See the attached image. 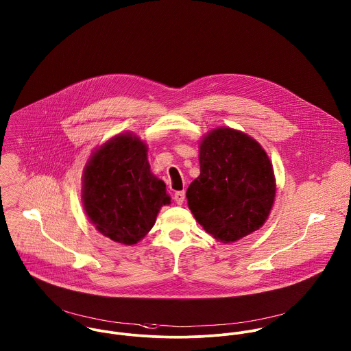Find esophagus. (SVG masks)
I'll use <instances>...</instances> for the list:
<instances>
[{
  "mask_svg": "<svg viewBox=\"0 0 351 351\" xmlns=\"http://www.w3.org/2000/svg\"><path fill=\"white\" fill-rule=\"evenodd\" d=\"M173 199H175V202H176L178 205H182V204L184 202V199H186V193H184V191H178V193H175Z\"/></svg>",
  "mask_w": 351,
  "mask_h": 351,
  "instance_id": "34e87169",
  "label": "esophagus"
}]
</instances>
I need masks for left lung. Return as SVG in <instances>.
I'll use <instances>...</instances> for the list:
<instances>
[{"instance_id": "8db88e82", "label": "left lung", "mask_w": 351, "mask_h": 351, "mask_svg": "<svg viewBox=\"0 0 351 351\" xmlns=\"http://www.w3.org/2000/svg\"><path fill=\"white\" fill-rule=\"evenodd\" d=\"M199 149L201 175L186 194L195 219L222 243L258 230L276 198L274 171L266 152L229 128L213 130Z\"/></svg>"}]
</instances>
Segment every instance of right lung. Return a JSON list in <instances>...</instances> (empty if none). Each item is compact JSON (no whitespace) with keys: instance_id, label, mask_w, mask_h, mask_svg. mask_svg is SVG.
Wrapping results in <instances>:
<instances>
[{"instance_id":"right-lung-1","label":"right lung","mask_w":351,"mask_h":351,"mask_svg":"<svg viewBox=\"0 0 351 351\" xmlns=\"http://www.w3.org/2000/svg\"><path fill=\"white\" fill-rule=\"evenodd\" d=\"M146 145L121 134L100 146L84 171L82 201L90 222L111 240L132 245L153 228L162 205H169L165 183L150 172Z\"/></svg>"}]
</instances>
